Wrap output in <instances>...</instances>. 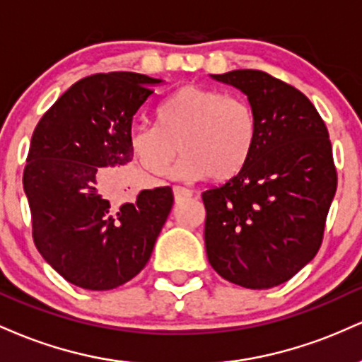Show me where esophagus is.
I'll return each mask as SVG.
<instances>
[{
    "mask_svg": "<svg viewBox=\"0 0 362 362\" xmlns=\"http://www.w3.org/2000/svg\"><path fill=\"white\" fill-rule=\"evenodd\" d=\"M173 195H175V201H184V199H189L192 197V192H190L189 189H185V187H173Z\"/></svg>",
    "mask_w": 362,
    "mask_h": 362,
    "instance_id": "esophagus-1",
    "label": "esophagus"
}]
</instances>
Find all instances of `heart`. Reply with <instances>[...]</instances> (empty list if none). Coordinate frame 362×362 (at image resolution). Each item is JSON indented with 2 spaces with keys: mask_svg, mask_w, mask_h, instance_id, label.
Segmentation results:
<instances>
[{
  "mask_svg": "<svg viewBox=\"0 0 362 362\" xmlns=\"http://www.w3.org/2000/svg\"><path fill=\"white\" fill-rule=\"evenodd\" d=\"M257 138L259 119L247 100L184 85L158 105L156 126L131 129L129 148L153 175H165L178 151L175 177L228 180L248 163Z\"/></svg>",
  "mask_w": 362,
  "mask_h": 362,
  "instance_id": "b5f03b06",
  "label": "heart"
}]
</instances>
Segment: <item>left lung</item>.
Masks as SVG:
<instances>
[{"mask_svg":"<svg viewBox=\"0 0 362 362\" xmlns=\"http://www.w3.org/2000/svg\"><path fill=\"white\" fill-rule=\"evenodd\" d=\"M247 95L259 119L250 160L202 192L209 264L248 289L289 281L317 255L337 190L332 144L300 90L257 69L211 74Z\"/></svg>","mask_w":362,"mask_h":362,"instance_id":"1","label":"left lung"}]
</instances>
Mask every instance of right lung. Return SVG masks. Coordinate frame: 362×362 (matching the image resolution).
I'll use <instances>...</instances> for the list:
<instances>
[{
  "label": "right lung",
  "instance_id": "obj_1",
  "mask_svg": "<svg viewBox=\"0 0 362 362\" xmlns=\"http://www.w3.org/2000/svg\"><path fill=\"white\" fill-rule=\"evenodd\" d=\"M163 80L100 73L76 81L32 134L23 190L37 250L66 281L109 291L143 271L173 206L170 187L112 202L127 177L132 119Z\"/></svg>",
  "mask_w": 362,
  "mask_h": 362
}]
</instances>
